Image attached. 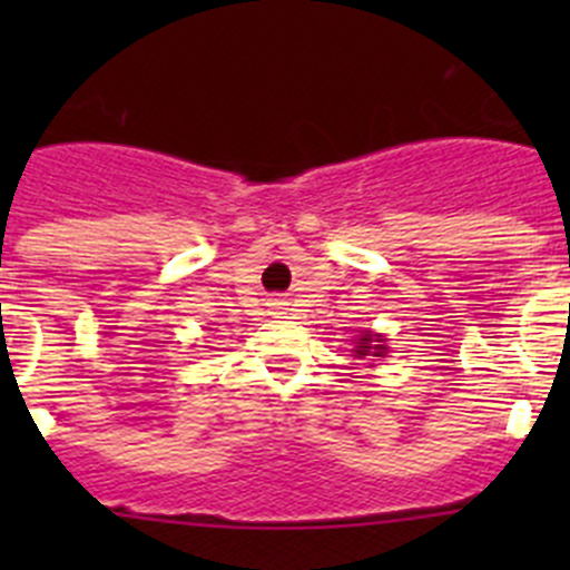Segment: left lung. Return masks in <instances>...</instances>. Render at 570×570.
<instances>
[{
    "label": "left lung",
    "instance_id": "left-lung-1",
    "mask_svg": "<svg viewBox=\"0 0 570 570\" xmlns=\"http://www.w3.org/2000/svg\"><path fill=\"white\" fill-rule=\"evenodd\" d=\"M358 358H364V355H377V358H383V355L389 353L386 347V338L381 336V333H372V331H364V336L355 338V350H353Z\"/></svg>",
    "mask_w": 570,
    "mask_h": 570
}]
</instances>
